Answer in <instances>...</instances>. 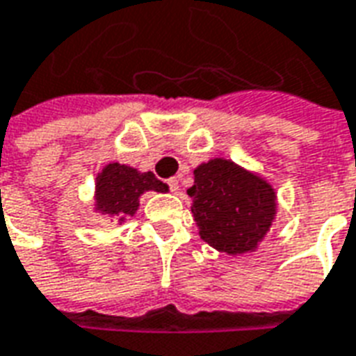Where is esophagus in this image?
<instances>
[{
  "instance_id": "obj_1",
  "label": "esophagus",
  "mask_w": 356,
  "mask_h": 356,
  "mask_svg": "<svg viewBox=\"0 0 356 356\" xmlns=\"http://www.w3.org/2000/svg\"><path fill=\"white\" fill-rule=\"evenodd\" d=\"M168 184V188H170V191H172V193H178V189H180V178H170V180L167 181Z\"/></svg>"
}]
</instances>
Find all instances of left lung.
Masks as SVG:
<instances>
[{
    "mask_svg": "<svg viewBox=\"0 0 356 356\" xmlns=\"http://www.w3.org/2000/svg\"><path fill=\"white\" fill-rule=\"evenodd\" d=\"M193 176L188 195L200 238L227 255L257 250L276 219V189L225 157L200 163Z\"/></svg>",
    "mask_w": 356,
    "mask_h": 356,
    "instance_id": "1",
    "label": "left lung"
}]
</instances>
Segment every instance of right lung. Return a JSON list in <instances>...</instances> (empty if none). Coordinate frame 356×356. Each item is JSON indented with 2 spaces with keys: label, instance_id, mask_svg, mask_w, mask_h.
Returning <instances> with one entry per match:
<instances>
[{
  "label": "right lung",
  "instance_id": "right-lung-1",
  "mask_svg": "<svg viewBox=\"0 0 356 356\" xmlns=\"http://www.w3.org/2000/svg\"><path fill=\"white\" fill-rule=\"evenodd\" d=\"M146 191L167 193L168 186L154 172H140L122 163H108L95 178L93 210L114 223H124L138 210V199Z\"/></svg>",
  "mask_w": 356,
  "mask_h": 356
}]
</instances>
